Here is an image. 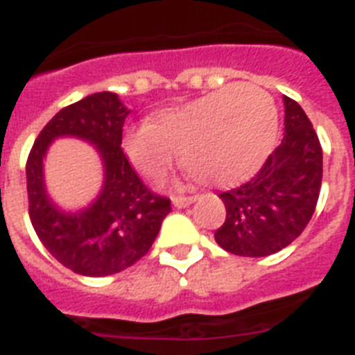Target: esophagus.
I'll use <instances>...</instances> for the list:
<instances>
[{
	"mask_svg": "<svg viewBox=\"0 0 355 355\" xmlns=\"http://www.w3.org/2000/svg\"><path fill=\"white\" fill-rule=\"evenodd\" d=\"M196 196H175L173 198V205L177 209H184L187 207V205H191V203L195 202Z\"/></svg>",
	"mask_w": 355,
	"mask_h": 355,
	"instance_id": "1",
	"label": "esophagus"
}]
</instances>
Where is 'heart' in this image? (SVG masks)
<instances>
[{"label":"heart","mask_w":355,"mask_h":355,"mask_svg":"<svg viewBox=\"0 0 355 355\" xmlns=\"http://www.w3.org/2000/svg\"><path fill=\"white\" fill-rule=\"evenodd\" d=\"M277 107L255 85L220 91L160 110L153 123L128 126L123 152L139 173L166 175L182 152V164L205 184H232L261 168L275 146Z\"/></svg>","instance_id":"1"}]
</instances>
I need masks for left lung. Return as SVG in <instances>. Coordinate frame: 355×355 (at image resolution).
<instances>
[{"label":"left lung","mask_w":355,"mask_h":355,"mask_svg":"<svg viewBox=\"0 0 355 355\" xmlns=\"http://www.w3.org/2000/svg\"><path fill=\"white\" fill-rule=\"evenodd\" d=\"M284 137L252 180L221 193L227 218L216 243L234 255L266 257L307 227L322 187L318 135L297 101L284 96Z\"/></svg>","instance_id":"8db88e82"}]
</instances>
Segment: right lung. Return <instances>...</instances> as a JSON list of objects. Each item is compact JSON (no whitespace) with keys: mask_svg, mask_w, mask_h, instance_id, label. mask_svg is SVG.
<instances>
[{"mask_svg":"<svg viewBox=\"0 0 355 355\" xmlns=\"http://www.w3.org/2000/svg\"><path fill=\"white\" fill-rule=\"evenodd\" d=\"M130 110L116 92H96L58 110L42 128L26 162L28 211L35 234L58 263L78 275L107 277L152 248L171 202L153 195L121 150ZM58 137L92 144L104 164V186L87 208L64 211L49 198L44 157Z\"/></svg>","mask_w":355,"mask_h":355,"instance_id":"obj_1","label":"right lung"}]
</instances>
